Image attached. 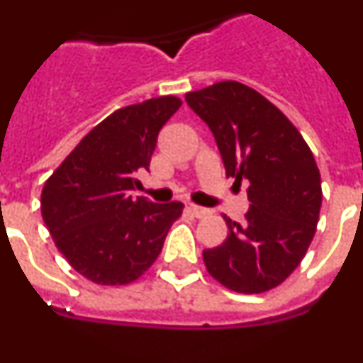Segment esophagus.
Masks as SVG:
<instances>
[{
    "mask_svg": "<svg viewBox=\"0 0 363 363\" xmlns=\"http://www.w3.org/2000/svg\"><path fill=\"white\" fill-rule=\"evenodd\" d=\"M188 209L189 213H191L193 216H197V218H204V216L209 215V209L202 208V206H197V204H189Z\"/></svg>",
    "mask_w": 363,
    "mask_h": 363,
    "instance_id": "1",
    "label": "esophagus"
}]
</instances>
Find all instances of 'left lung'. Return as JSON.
I'll use <instances>...</instances> for the list:
<instances>
[{
    "instance_id": "obj_1",
    "label": "left lung",
    "mask_w": 363,
    "mask_h": 363,
    "mask_svg": "<svg viewBox=\"0 0 363 363\" xmlns=\"http://www.w3.org/2000/svg\"><path fill=\"white\" fill-rule=\"evenodd\" d=\"M215 135L225 175L247 181L245 222L202 252L208 272L238 294H263L303 262L319 222L323 188L310 147L276 105L236 80L186 93Z\"/></svg>"
}]
</instances>
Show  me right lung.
Listing matches in <instances>:
<instances>
[{"label":"right lung","instance_id":"obj_1","mask_svg":"<svg viewBox=\"0 0 363 363\" xmlns=\"http://www.w3.org/2000/svg\"><path fill=\"white\" fill-rule=\"evenodd\" d=\"M182 105L174 94L114 111L82 138L44 182L40 213L80 276L101 286L140 279L157 259L184 204L128 197L148 170L162 125Z\"/></svg>","mask_w":363,"mask_h":363}]
</instances>
